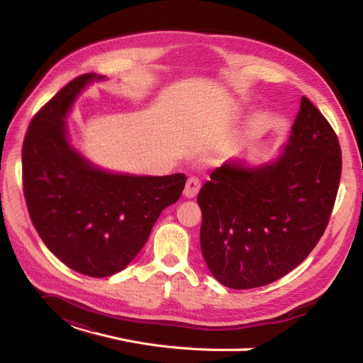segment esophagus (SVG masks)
I'll list each match as a JSON object with an SVG mask.
<instances>
[{
  "label": "esophagus",
  "instance_id": "esophagus-1",
  "mask_svg": "<svg viewBox=\"0 0 363 363\" xmlns=\"http://www.w3.org/2000/svg\"><path fill=\"white\" fill-rule=\"evenodd\" d=\"M200 188H201L200 180L195 179V177H191V179H188V182H186L183 195L186 196V199H195L196 194H199V191H200Z\"/></svg>",
  "mask_w": 363,
  "mask_h": 363
}]
</instances>
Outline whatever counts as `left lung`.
<instances>
[{"label": "left lung", "instance_id": "8db88e82", "mask_svg": "<svg viewBox=\"0 0 363 363\" xmlns=\"http://www.w3.org/2000/svg\"><path fill=\"white\" fill-rule=\"evenodd\" d=\"M340 169L333 128L303 96L276 159L227 160L201 188L200 245L212 276L227 288L251 289L298 267L327 227Z\"/></svg>", "mask_w": 363, "mask_h": 363}]
</instances>
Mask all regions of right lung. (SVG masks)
I'll list each match as a JSON object with an SVG mask.
<instances>
[{
    "instance_id": "1",
    "label": "right lung",
    "mask_w": 363,
    "mask_h": 363,
    "mask_svg": "<svg viewBox=\"0 0 363 363\" xmlns=\"http://www.w3.org/2000/svg\"><path fill=\"white\" fill-rule=\"evenodd\" d=\"M104 80L91 72L65 86L31 119L23 147L24 195L33 225L54 256L89 277L123 271L186 183L184 174L108 171L72 145L65 119L87 86Z\"/></svg>"
}]
</instances>
